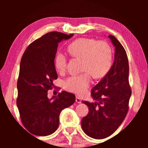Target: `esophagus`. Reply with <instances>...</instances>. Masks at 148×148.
I'll return each mask as SVG.
<instances>
[{
  "label": "esophagus",
  "mask_w": 148,
  "mask_h": 148,
  "mask_svg": "<svg viewBox=\"0 0 148 148\" xmlns=\"http://www.w3.org/2000/svg\"><path fill=\"white\" fill-rule=\"evenodd\" d=\"M76 102H77V103H81V102H82V100H81V99L79 98V97H76Z\"/></svg>",
  "instance_id": "esophagus-1"
}]
</instances>
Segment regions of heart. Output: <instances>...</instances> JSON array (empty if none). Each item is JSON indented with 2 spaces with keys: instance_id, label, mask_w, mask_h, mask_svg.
Listing matches in <instances>:
<instances>
[{
  "instance_id": "1",
  "label": "heart",
  "mask_w": 148,
  "mask_h": 148,
  "mask_svg": "<svg viewBox=\"0 0 148 148\" xmlns=\"http://www.w3.org/2000/svg\"><path fill=\"white\" fill-rule=\"evenodd\" d=\"M67 50L72 56L83 59L82 70L88 71L77 76H71L65 80L64 87L67 91L82 93L91 84V74L95 77L99 78L104 76L111 68L112 51L106 42H97L95 39L82 38L70 44ZM66 62L65 55L58 52L55 58V66L57 71H64Z\"/></svg>"
}]
</instances>
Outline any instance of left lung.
Listing matches in <instances>:
<instances>
[{"instance_id": "obj_1", "label": "left lung", "mask_w": 148, "mask_h": 148, "mask_svg": "<svg viewBox=\"0 0 148 148\" xmlns=\"http://www.w3.org/2000/svg\"><path fill=\"white\" fill-rule=\"evenodd\" d=\"M108 37L115 47L113 65L91 89L95 102L82 101L88 106L89 112L82 119V128L87 136L95 139L107 138L118 129L128 112L131 96L126 51L114 36Z\"/></svg>"}]
</instances>
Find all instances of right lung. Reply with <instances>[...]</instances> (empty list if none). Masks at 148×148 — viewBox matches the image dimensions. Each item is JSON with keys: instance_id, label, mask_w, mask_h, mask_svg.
Wrapping results in <instances>:
<instances>
[{"instance_id": "add662e5", "label": "right lung", "mask_w": 148, "mask_h": 148, "mask_svg": "<svg viewBox=\"0 0 148 148\" xmlns=\"http://www.w3.org/2000/svg\"><path fill=\"white\" fill-rule=\"evenodd\" d=\"M73 36L50 32L29 45L20 62L17 87V106L24 127L36 136H47L56 131L63 109L74 103L75 95L62 91L51 99L47 91L57 78L54 59L59 42Z\"/></svg>"}]
</instances>
